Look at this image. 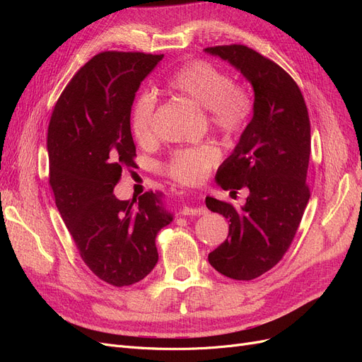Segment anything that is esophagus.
Instances as JSON below:
<instances>
[{"label":"esophagus","mask_w":362,"mask_h":362,"mask_svg":"<svg viewBox=\"0 0 362 362\" xmlns=\"http://www.w3.org/2000/svg\"><path fill=\"white\" fill-rule=\"evenodd\" d=\"M181 213L184 216H201V214H205L206 210L204 206L201 205H193V204H189V205H184Z\"/></svg>","instance_id":"34e87169"}]
</instances>
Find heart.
Segmentation results:
<instances>
[{
	"label": "heart",
	"instance_id": "heart-1",
	"mask_svg": "<svg viewBox=\"0 0 362 362\" xmlns=\"http://www.w3.org/2000/svg\"><path fill=\"white\" fill-rule=\"evenodd\" d=\"M170 92L190 98L204 107L208 120L226 134L242 133L252 112V101L233 76L206 60H193L175 71L166 80ZM157 98L152 92H141L131 108V131L140 145L148 146L156 140L154 112ZM221 151L213 141L175 149L166 172L173 180L185 184L201 181L214 168Z\"/></svg>",
	"mask_w": 362,
	"mask_h": 362
}]
</instances>
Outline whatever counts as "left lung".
Segmentation results:
<instances>
[{
  "mask_svg": "<svg viewBox=\"0 0 362 362\" xmlns=\"http://www.w3.org/2000/svg\"><path fill=\"white\" fill-rule=\"evenodd\" d=\"M204 51L228 62L254 89V115L216 173L223 190L235 196L245 189L247 199L240 208L205 199L208 210L231 222L228 238L208 254V262L228 278L250 281L281 261L310 201V116L298 84L275 62L245 45Z\"/></svg>",
  "mask_w": 362,
  "mask_h": 362,
  "instance_id": "1",
  "label": "left lung"
}]
</instances>
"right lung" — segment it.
Masks as SVG:
<instances>
[{
  "label": "right lung",
  "instance_id": "1",
  "mask_svg": "<svg viewBox=\"0 0 362 362\" xmlns=\"http://www.w3.org/2000/svg\"><path fill=\"white\" fill-rule=\"evenodd\" d=\"M163 54L107 51L74 75L48 127L49 184L81 259L115 287L133 286L158 261L156 237L173 221L163 193L120 201L122 169L136 168L131 107Z\"/></svg>",
  "mask_w": 362,
  "mask_h": 362
}]
</instances>
